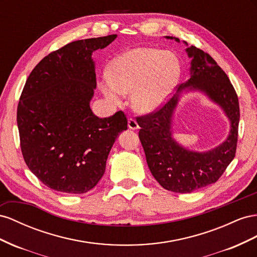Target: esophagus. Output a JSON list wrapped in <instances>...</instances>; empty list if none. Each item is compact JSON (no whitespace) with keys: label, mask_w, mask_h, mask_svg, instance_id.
Masks as SVG:
<instances>
[{"label":"esophagus","mask_w":257,"mask_h":257,"mask_svg":"<svg viewBox=\"0 0 257 257\" xmlns=\"http://www.w3.org/2000/svg\"><path fill=\"white\" fill-rule=\"evenodd\" d=\"M128 127H129V129H131V130H137V129L139 128V124H138V122H137L136 119L129 118V119H128Z\"/></svg>","instance_id":"1"}]
</instances>
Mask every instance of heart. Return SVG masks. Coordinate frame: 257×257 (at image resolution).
<instances>
[{
    "label": "heart",
    "mask_w": 257,
    "mask_h": 257,
    "mask_svg": "<svg viewBox=\"0 0 257 257\" xmlns=\"http://www.w3.org/2000/svg\"><path fill=\"white\" fill-rule=\"evenodd\" d=\"M181 74V64L171 51L136 47L117 56L108 67V76L100 80L104 96L115 104L122 93L131 92L137 112H155L169 98Z\"/></svg>",
    "instance_id": "1"
}]
</instances>
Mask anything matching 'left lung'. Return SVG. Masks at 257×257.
Returning <instances> with one entry per match:
<instances>
[{"mask_svg": "<svg viewBox=\"0 0 257 257\" xmlns=\"http://www.w3.org/2000/svg\"><path fill=\"white\" fill-rule=\"evenodd\" d=\"M167 39L180 42L178 38ZM185 45L187 46L186 42ZM190 77L178 92L152 114L137 117L139 138L153 177L165 189L187 194L215 183L234 158L240 119L239 101L228 76L209 54L190 46L186 48ZM199 91L223 109L231 122L230 135L216 148L207 152L190 151L175 141L172 120L182 90Z\"/></svg>", "mask_w": 257, "mask_h": 257, "instance_id": "1", "label": "left lung"}]
</instances>
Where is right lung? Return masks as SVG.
Masks as SVG:
<instances>
[{"label": "right lung", "instance_id": "right-lung-1", "mask_svg": "<svg viewBox=\"0 0 257 257\" xmlns=\"http://www.w3.org/2000/svg\"><path fill=\"white\" fill-rule=\"evenodd\" d=\"M116 34L67 44L38 63L17 108L20 148L29 169L47 187L84 194L97 185L127 118H99L90 108L97 87L92 53Z\"/></svg>", "mask_w": 257, "mask_h": 257}]
</instances>
